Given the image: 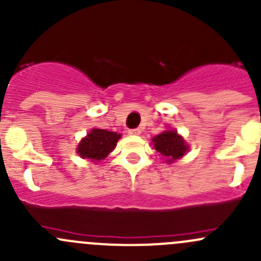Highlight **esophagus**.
<instances>
[{
	"instance_id": "34e87169",
	"label": "esophagus",
	"mask_w": 261,
	"mask_h": 261,
	"mask_svg": "<svg viewBox=\"0 0 261 261\" xmlns=\"http://www.w3.org/2000/svg\"><path fill=\"white\" fill-rule=\"evenodd\" d=\"M128 134L130 135H140L141 130L140 128H131V130H128Z\"/></svg>"
}]
</instances>
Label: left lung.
Returning a JSON list of instances; mask_svg holds the SVG:
<instances>
[{
    "instance_id": "1",
    "label": "left lung",
    "mask_w": 261,
    "mask_h": 261,
    "mask_svg": "<svg viewBox=\"0 0 261 261\" xmlns=\"http://www.w3.org/2000/svg\"><path fill=\"white\" fill-rule=\"evenodd\" d=\"M152 144L155 150L167 159V163L180 159L188 151V145L175 130H165L159 134L152 138Z\"/></svg>"
}]
</instances>
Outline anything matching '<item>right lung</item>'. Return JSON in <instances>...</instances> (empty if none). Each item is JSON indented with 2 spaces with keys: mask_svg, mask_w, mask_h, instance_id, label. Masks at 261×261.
<instances>
[{
  "mask_svg": "<svg viewBox=\"0 0 261 261\" xmlns=\"http://www.w3.org/2000/svg\"><path fill=\"white\" fill-rule=\"evenodd\" d=\"M120 138L121 134L114 131L93 128L86 138L82 139L77 146V152L83 159L101 162L115 149Z\"/></svg>",
  "mask_w": 261,
  "mask_h": 261,
  "instance_id": "add662e5",
  "label": "right lung"
}]
</instances>
